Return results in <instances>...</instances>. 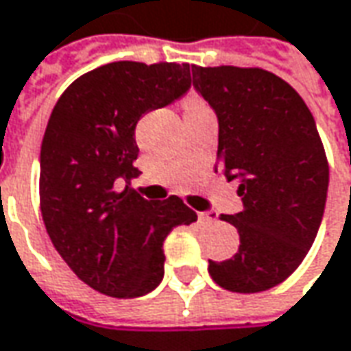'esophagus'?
<instances>
[{
	"label": "esophagus",
	"mask_w": 351,
	"mask_h": 351,
	"mask_svg": "<svg viewBox=\"0 0 351 351\" xmlns=\"http://www.w3.org/2000/svg\"><path fill=\"white\" fill-rule=\"evenodd\" d=\"M197 217H199V221H201V223H215V221H217V213H213V210L199 213Z\"/></svg>",
	"instance_id": "34e87169"
}]
</instances>
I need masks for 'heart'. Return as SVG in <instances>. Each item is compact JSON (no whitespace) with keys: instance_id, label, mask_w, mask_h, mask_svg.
<instances>
[{"instance_id":"heart-1","label":"heart","mask_w":351,"mask_h":351,"mask_svg":"<svg viewBox=\"0 0 351 351\" xmlns=\"http://www.w3.org/2000/svg\"><path fill=\"white\" fill-rule=\"evenodd\" d=\"M195 105H203L201 101H195V99H191V101L187 103V107H195Z\"/></svg>"}]
</instances>
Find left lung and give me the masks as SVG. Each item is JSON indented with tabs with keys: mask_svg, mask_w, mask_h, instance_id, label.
Segmentation results:
<instances>
[{
	"mask_svg": "<svg viewBox=\"0 0 351 351\" xmlns=\"http://www.w3.org/2000/svg\"><path fill=\"white\" fill-rule=\"evenodd\" d=\"M193 86L219 117L217 169L240 180L244 209L221 219L236 226L238 252L209 260L223 289L260 293L301 265L322 221L328 160L315 119L285 80L263 68L191 66Z\"/></svg>",
	"mask_w": 351,
	"mask_h": 351,
	"instance_id": "obj_1",
	"label": "left lung"
}]
</instances>
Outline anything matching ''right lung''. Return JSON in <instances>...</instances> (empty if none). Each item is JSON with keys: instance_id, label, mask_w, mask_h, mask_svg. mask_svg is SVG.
I'll return each mask as SVG.
<instances>
[{"instance_id": "right-lung-1", "label": "right lung", "mask_w": 351, "mask_h": 351, "mask_svg": "<svg viewBox=\"0 0 351 351\" xmlns=\"http://www.w3.org/2000/svg\"><path fill=\"white\" fill-rule=\"evenodd\" d=\"M189 88V64L111 62L72 82L48 119L43 221L62 260L103 295L130 299L154 289L164 277L166 236L197 221L178 195L148 201L130 187L141 176L136 123Z\"/></svg>"}]
</instances>
